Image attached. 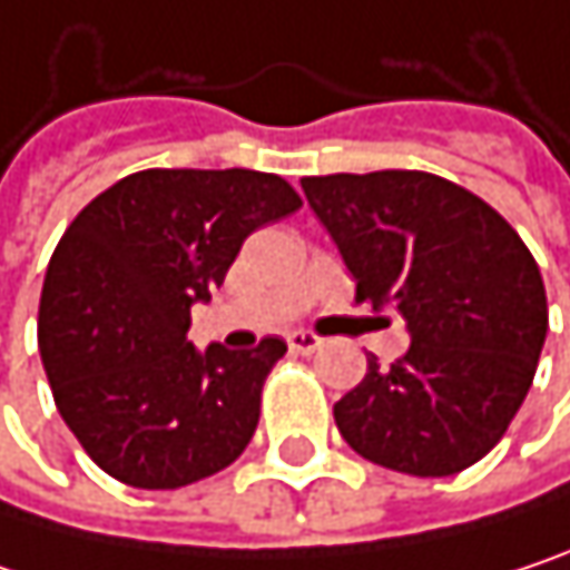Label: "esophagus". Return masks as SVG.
I'll return each instance as SVG.
<instances>
[{
  "instance_id": "1",
  "label": "esophagus",
  "mask_w": 570,
  "mask_h": 570,
  "mask_svg": "<svg viewBox=\"0 0 570 570\" xmlns=\"http://www.w3.org/2000/svg\"><path fill=\"white\" fill-rule=\"evenodd\" d=\"M286 346H289L293 353H303V356H309V353H316V350L323 346V340H320L316 333H306V330H293V333L286 336Z\"/></svg>"
}]
</instances>
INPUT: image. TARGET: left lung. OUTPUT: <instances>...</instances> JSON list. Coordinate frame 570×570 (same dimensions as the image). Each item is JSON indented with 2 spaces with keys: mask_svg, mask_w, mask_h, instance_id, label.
Instances as JSON below:
<instances>
[{
  "mask_svg": "<svg viewBox=\"0 0 570 570\" xmlns=\"http://www.w3.org/2000/svg\"><path fill=\"white\" fill-rule=\"evenodd\" d=\"M303 194L356 281V303L396 306L405 356L333 405L363 459L442 479L505 435L548 333L541 271L514 227L472 190L425 171L303 177Z\"/></svg>",
  "mask_w": 570,
  "mask_h": 570,
  "instance_id": "8db88e82",
  "label": "left lung"
}]
</instances>
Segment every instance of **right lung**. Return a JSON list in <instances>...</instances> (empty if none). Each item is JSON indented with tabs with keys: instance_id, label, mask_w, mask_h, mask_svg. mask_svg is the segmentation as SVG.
<instances>
[{
	"instance_id": "1",
	"label": "right lung",
	"mask_w": 570,
	"mask_h": 570,
	"mask_svg": "<svg viewBox=\"0 0 570 570\" xmlns=\"http://www.w3.org/2000/svg\"><path fill=\"white\" fill-rule=\"evenodd\" d=\"M296 207L281 174L151 168L68 224L42 284L39 353L65 425L101 472L180 489L247 449L286 343L197 353L190 306L224 284L257 227Z\"/></svg>"
}]
</instances>
